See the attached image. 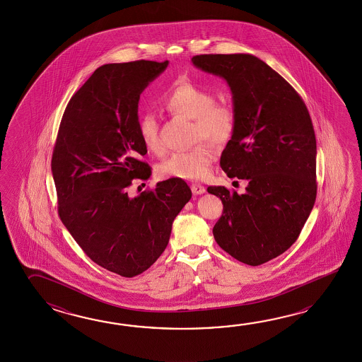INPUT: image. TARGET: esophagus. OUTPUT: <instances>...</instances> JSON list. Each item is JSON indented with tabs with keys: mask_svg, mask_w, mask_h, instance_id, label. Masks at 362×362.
Here are the masks:
<instances>
[{
	"mask_svg": "<svg viewBox=\"0 0 362 362\" xmlns=\"http://www.w3.org/2000/svg\"><path fill=\"white\" fill-rule=\"evenodd\" d=\"M192 192L194 195H202V194H204L206 189H204V186H202V185L192 184Z\"/></svg>",
	"mask_w": 362,
	"mask_h": 362,
	"instance_id": "esophagus-1",
	"label": "esophagus"
}]
</instances>
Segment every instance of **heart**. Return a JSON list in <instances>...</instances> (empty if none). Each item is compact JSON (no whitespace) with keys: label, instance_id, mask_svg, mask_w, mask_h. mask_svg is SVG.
I'll return each mask as SVG.
<instances>
[{"label":"heart","instance_id":"1","mask_svg":"<svg viewBox=\"0 0 362 362\" xmlns=\"http://www.w3.org/2000/svg\"><path fill=\"white\" fill-rule=\"evenodd\" d=\"M215 100L214 93L182 81L164 93L160 103L170 115L192 119L194 141L206 139L215 146H223L234 133L237 116L230 105L215 103ZM137 133L147 151L160 153L159 123L153 112L139 115ZM211 159V148L199 144L190 150L172 153L158 165V175L160 178L202 180L208 175Z\"/></svg>","mask_w":362,"mask_h":362}]
</instances>
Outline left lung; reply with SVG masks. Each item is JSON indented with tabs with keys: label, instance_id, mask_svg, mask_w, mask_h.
<instances>
[{
	"label": "left lung",
	"instance_id": "8db88e82",
	"mask_svg": "<svg viewBox=\"0 0 362 362\" xmlns=\"http://www.w3.org/2000/svg\"><path fill=\"white\" fill-rule=\"evenodd\" d=\"M192 62L230 86L237 123L220 164L228 177L248 181L242 195L208 187L223 204L214 237L234 259L257 267L293 246L315 206L312 119L293 86L255 55L200 54Z\"/></svg>",
	"mask_w": 362,
	"mask_h": 362
}]
</instances>
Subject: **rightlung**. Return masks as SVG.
Listing matches in <instances>:
<instances>
[{
    "label": "right lung",
    "mask_w": 362,
    "mask_h": 362,
    "mask_svg": "<svg viewBox=\"0 0 362 362\" xmlns=\"http://www.w3.org/2000/svg\"><path fill=\"white\" fill-rule=\"evenodd\" d=\"M167 66L142 59L95 69L64 110L52 158L62 223L88 257L122 277L158 260L192 198L178 178L128 195L132 180L151 176L141 160L147 150L137 133L139 95Z\"/></svg>",
    "instance_id": "add662e5"
}]
</instances>
